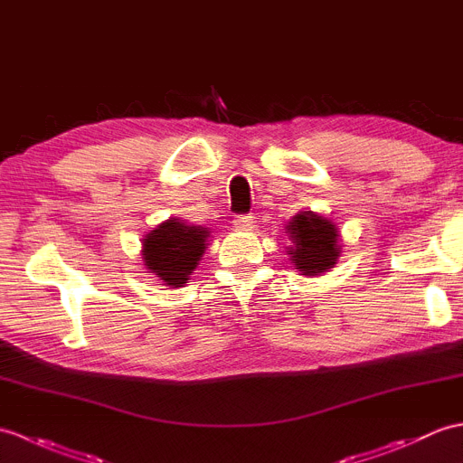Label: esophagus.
<instances>
[{
	"instance_id": "obj_1",
	"label": "esophagus",
	"mask_w": 463,
	"mask_h": 463,
	"mask_svg": "<svg viewBox=\"0 0 463 463\" xmlns=\"http://www.w3.org/2000/svg\"><path fill=\"white\" fill-rule=\"evenodd\" d=\"M254 222L256 221L252 214H241V217H234V227L239 231H252Z\"/></svg>"
}]
</instances>
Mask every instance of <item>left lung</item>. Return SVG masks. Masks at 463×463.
I'll return each instance as SVG.
<instances>
[{"label": "left lung", "mask_w": 463, "mask_h": 463, "mask_svg": "<svg viewBox=\"0 0 463 463\" xmlns=\"http://www.w3.org/2000/svg\"><path fill=\"white\" fill-rule=\"evenodd\" d=\"M288 239L292 244L286 252L296 270L302 276H321L335 268L341 256L339 229L327 217L314 211H299L286 224Z\"/></svg>", "instance_id": "8db88e82"}]
</instances>
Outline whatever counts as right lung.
<instances>
[{
  "mask_svg": "<svg viewBox=\"0 0 463 463\" xmlns=\"http://www.w3.org/2000/svg\"><path fill=\"white\" fill-rule=\"evenodd\" d=\"M211 231L169 217L142 239L144 268L169 288L187 284L199 260L209 249Z\"/></svg>",
  "mask_w": 463,
  "mask_h": 463,
  "instance_id": "add662e5",
  "label": "right lung"
}]
</instances>
